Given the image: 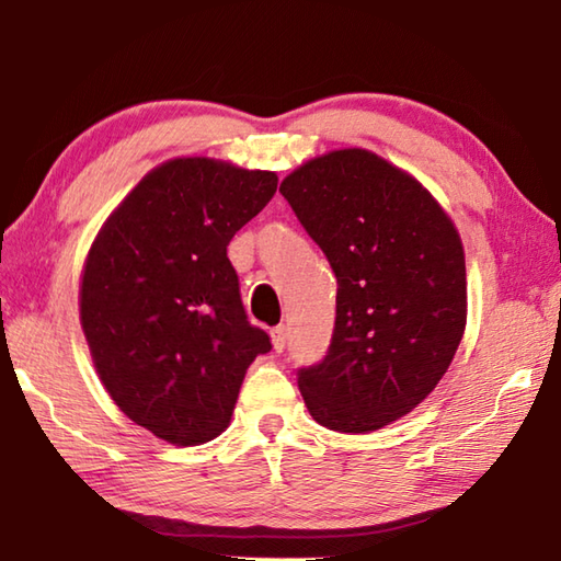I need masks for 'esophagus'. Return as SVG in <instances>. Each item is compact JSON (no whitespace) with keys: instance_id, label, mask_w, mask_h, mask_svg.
<instances>
[{"instance_id":"esophagus-1","label":"esophagus","mask_w":561,"mask_h":561,"mask_svg":"<svg viewBox=\"0 0 561 561\" xmlns=\"http://www.w3.org/2000/svg\"><path fill=\"white\" fill-rule=\"evenodd\" d=\"M270 336H272L274 351H284V346H287V327H284V324L274 327V329L270 331Z\"/></svg>"}]
</instances>
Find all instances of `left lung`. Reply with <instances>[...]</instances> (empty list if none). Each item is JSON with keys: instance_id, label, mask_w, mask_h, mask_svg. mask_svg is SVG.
<instances>
[{"instance_id": "8db88e82", "label": "left lung", "mask_w": 561, "mask_h": 561, "mask_svg": "<svg viewBox=\"0 0 561 561\" xmlns=\"http://www.w3.org/2000/svg\"><path fill=\"white\" fill-rule=\"evenodd\" d=\"M279 193L339 284L329 354L299 371L304 403L331 431L383 428L428 398L460 346V234L413 175L364 148L307 160Z\"/></svg>"}]
</instances>
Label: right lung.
<instances>
[{"label":"right lung","instance_id":"obj_1","mask_svg":"<svg viewBox=\"0 0 561 561\" xmlns=\"http://www.w3.org/2000/svg\"><path fill=\"white\" fill-rule=\"evenodd\" d=\"M277 180L215 158L165 160L91 244L79 287L83 336L113 403L156 438H217L247 368L272 348L247 321L227 244L272 201Z\"/></svg>","mask_w":561,"mask_h":561}]
</instances>
